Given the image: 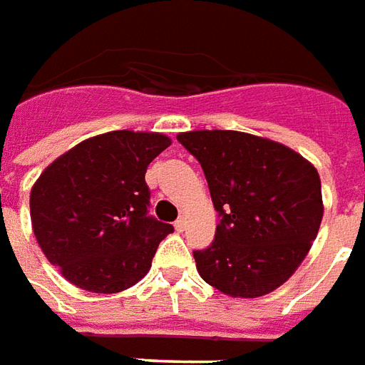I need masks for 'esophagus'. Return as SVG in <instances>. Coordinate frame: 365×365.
<instances>
[{
    "mask_svg": "<svg viewBox=\"0 0 365 365\" xmlns=\"http://www.w3.org/2000/svg\"><path fill=\"white\" fill-rule=\"evenodd\" d=\"M185 228H187V222L182 218H178L177 222H175V230H177V232H185Z\"/></svg>",
    "mask_w": 365,
    "mask_h": 365,
    "instance_id": "34e87169",
    "label": "esophagus"
}]
</instances>
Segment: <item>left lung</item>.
<instances>
[{"mask_svg": "<svg viewBox=\"0 0 365 365\" xmlns=\"http://www.w3.org/2000/svg\"><path fill=\"white\" fill-rule=\"evenodd\" d=\"M177 139L202 165L220 214L210 247L192 252L200 277L230 297L275 291L319 234V170L291 147L244 131L200 129Z\"/></svg>", "mask_w": 365, "mask_h": 365, "instance_id": "obj_1", "label": "left lung"}]
</instances>
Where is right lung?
<instances>
[{"label": "right lung", "mask_w": 365, "mask_h": 365, "mask_svg": "<svg viewBox=\"0 0 365 365\" xmlns=\"http://www.w3.org/2000/svg\"><path fill=\"white\" fill-rule=\"evenodd\" d=\"M170 145L155 131L118 129L54 159L31 188V224L45 257L90 293H121L151 269L170 224L147 216L149 163Z\"/></svg>", "instance_id": "1"}]
</instances>
